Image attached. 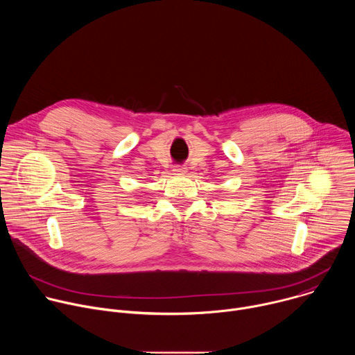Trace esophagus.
<instances>
[{
    "mask_svg": "<svg viewBox=\"0 0 355 355\" xmlns=\"http://www.w3.org/2000/svg\"><path fill=\"white\" fill-rule=\"evenodd\" d=\"M174 174H178V175H182V174H185L187 173V168L185 167H181V166H177V167H174Z\"/></svg>",
    "mask_w": 355,
    "mask_h": 355,
    "instance_id": "esophagus-1",
    "label": "esophagus"
}]
</instances>
